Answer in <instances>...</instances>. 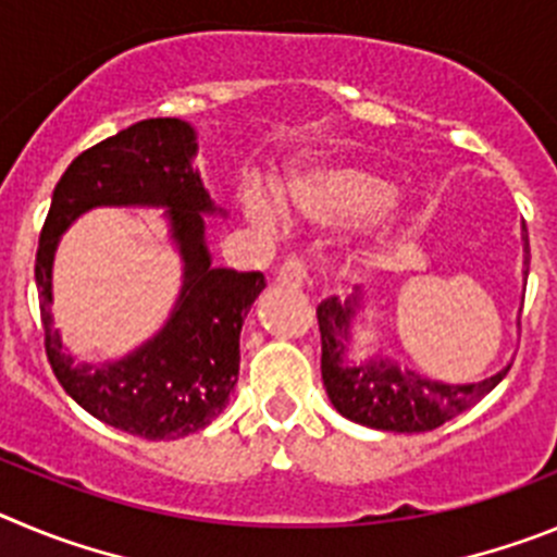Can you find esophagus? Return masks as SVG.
<instances>
[{"mask_svg":"<svg viewBox=\"0 0 557 557\" xmlns=\"http://www.w3.org/2000/svg\"><path fill=\"white\" fill-rule=\"evenodd\" d=\"M308 277H310L308 258H297V255L285 260L277 272V283L288 285V288H302V285L308 283Z\"/></svg>","mask_w":557,"mask_h":557,"instance_id":"esophagus-1","label":"esophagus"}]
</instances>
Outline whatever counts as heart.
Wrapping results in <instances>:
<instances>
[{"mask_svg": "<svg viewBox=\"0 0 557 557\" xmlns=\"http://www.w3.org/2000/svg\"><path fill=\"white\" fill-rule=\"evenodd\" d=\"M280 197L290 213L310 222L333 224L385 210L394 199V185L358 163H308L280 185ZM242 208L258 227L272 230L280 224L277 205L260 188L244 194Z\"/></svg>", "mask_w": 557, "mask_h": 557, "instance_id": "1", "label": "heart"}]
</instances>
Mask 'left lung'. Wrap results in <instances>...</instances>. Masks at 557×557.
<instances>
[{"instance_id": "1", "label": "left lung", "mask_w": 557, "mask_h": 557, "mask_svg": "<svg viewBox=\"0 0 557 557\" xmlns=\"http://www.w3.org/2000/svg\"><path fill=\"white\" fill-rule=\"evenodd\" d=\"M530 267L528 227H524V274ZM355 305H341L338 299H324L319 315L322 333V380L330 403L341 416L388 433H428L455 419L458 413L478 405L480 399L499 385L510 366L483 383L447 385L424 380L413 372H399L388 360L349 366L344 360L349 341V322Z\"/></svg>"}]
</instances>
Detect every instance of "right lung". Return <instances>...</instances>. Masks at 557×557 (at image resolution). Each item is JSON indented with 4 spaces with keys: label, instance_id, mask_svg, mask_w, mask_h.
<instances>
[{
    "label": "right lung",
    "instance_id": "right-lung-1",
    "mask_svg": "<svg viewBox=\"0 0 557 557\" xmlns=\"http://www.w3.org/2000/svg\"><path fill=\"white\" fill-rule=\"evenodd\" d=\"M191 124L144 119L72 160L54 185L35 255L44 347L58 383L99 422L149 441H174L208 428L224 410L242 366V327L258 294L260 272L213 269L202 213H213L199 172ZM97 203H163L186 260L184 294L173 319L124 361L74 364L51 333V258L59 233Z\"/></svg>",
    "mask_w": 557,
    "mask_h": 557
}]
</instances>
